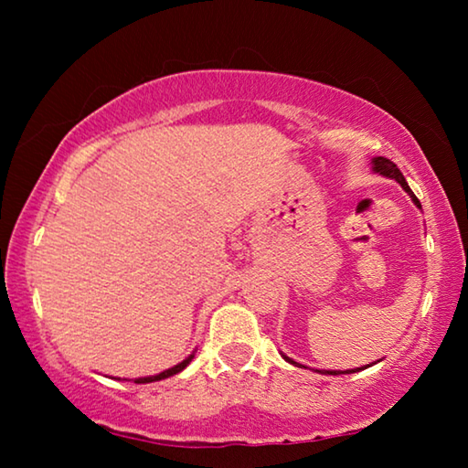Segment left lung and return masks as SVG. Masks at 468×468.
I'll return each instance as SVG.
<instances>
[{"instance_id":"8db88e82","label":"left lung","mask_w":468,"mask_h":468,"mask_svg":"<svg viewBox=\"0 0 468 468\" xmlns=\"http://www.w3.org/2000/svg\"><path fill=\"white\" fill-rule=\"evenodd\" d=\"M371 163H374V171L376 173H379V176H386V177H390V179H396V181H399V184L402 186V187H405V192H409L410 194V197H413V202L419 206V208H421V204H419V200H417V196L413 194V192H410V187H409V184H407V179L405 177H402V173H400V169L399 167H396V165L390 161V158H384V156H378V158H374V161H371ZM284 359H287L289 363H295V361H292V359H289V357H284ZM369 367V366H367ZM361 369H366V367H357V369H351V374H353V371H361ZM322 374H338V371H322ZM346 374H348V371H346Z\"/></svg>"}]
</instances>
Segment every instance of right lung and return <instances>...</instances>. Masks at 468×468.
I'll return each instance as SVG.
<instances>
[{
  "label": "right lung",
  "mask_w": 468,
  "mask_h": 468,
  "mask_svg": "<svg viewBox=\"0 0 468 468\" xmlns=\"http://www.w3.org/2000/svg\"><path fill=\"white\" fill-rule=\"evenodd\" d=\"M192 357L194 355H189V357L186 359V361H181L179 366H176V367H171V369H167V371H163V374H158V376H150V378H140V379H136V384H148V382H158V379H165V378H169V376H176V374H179L181 369H186L187 367V363L192 361Z\"/></svg>",
  "instance_id": "obj_1"
}]
</instances>
